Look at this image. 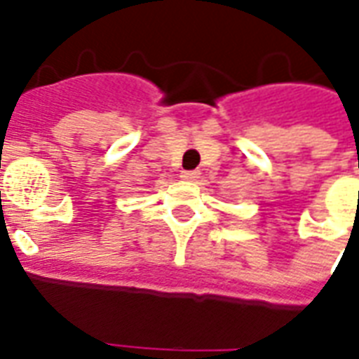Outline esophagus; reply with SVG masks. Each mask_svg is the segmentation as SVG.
<instances>
[{
	"label": "esophagus",
	"mask_w": 359,
	"mask_h": 359,
	"mask_svg": "<svg viewBox=\"0 0 359 359\" xmlns=\"http://www.w3.org/2000/svg\"><path fill=\"white\" fill-rule=\"evenodd\" d=\"M200 177V172L198 171H182L180 172V179L182 180H196Z\"/></svg>",
	"instance_id": "1"
}]
</instances>
